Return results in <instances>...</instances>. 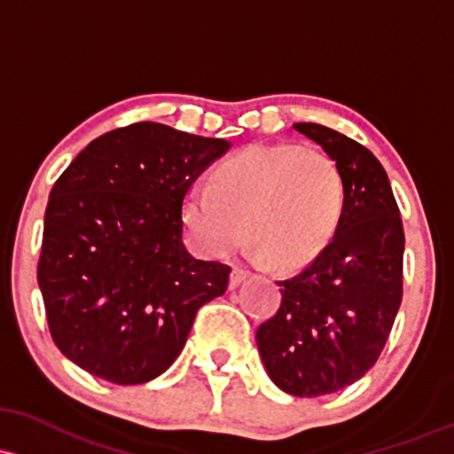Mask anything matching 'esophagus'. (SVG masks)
I'll return each instance as SVG.
<instances>
[{
  "label": "esophagus",
  "mask_w": 454,
  "mask_h": 454,
  "mask_svg": "<svg viewBox=\"0 0 454 454\" xmlns=\"http://www.w3.org/2000/svg\"><path fill=\"white\" fill-rule=\"evenodd\" d=\"M246 280H247V271H243L241 267L232 269V273H231V288H237L239 284H243Z\"/></svg>",
  "instance_id": "esophagus-1"
}]
</instances>
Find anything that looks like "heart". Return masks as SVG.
Returning <instances> with one entry per match:
<instances>
[{
  "label": "heart",
  "mask_w": 454,
  "mask_h": 454,
  "mask_svg": "<svg viewBox=\"0 0 454 454\" xmlns=\"http://www.w3.org/2000/svg\"><path fill=\"white\" fill-rule=\"evenodd\" d=\"M345 208L336 161L297 144L254 146L217 168L183 204L189 241L204 256L235 252L247 235L258 261L295 267L330 243Z\"/></svg>",
  "instance_id": "heart-1"
}]
</instances>
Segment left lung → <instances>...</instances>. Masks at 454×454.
I'll use <instances>...</instances> for the list:
<instances>
[{"label": "left lung", "mask_w": 454, "mask_h": 454, "mask_svg": "<svg viewBox=\"0 0 454 454\" xmlns=\"http://www.w3.org/2000/svg\"><path fill=\"white\" fill-rule=\"evenodd\" d=\"M336 161L345 208L332 241L297 276L256 330L262 364L293 396L342 390L375 366L403 300L405 232L387 174L368 148L330 127L293 124Z\"/></svg>", "instance_id": "obj_1"}]
</instances>
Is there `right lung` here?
Returning <instances> with one entry per match:
<instances>
[{"instance_id": "1", "label": "right lung", "mask_w": 454, "mask_h": 454, "mask_svg": "<svg viewBox=\"0 0 454 454\" xmlns=\"http://www.w3.org/2000/svg\"><path fill=\"white\" fill-rule=\"evenodd\" d=\"M226 139L136 122L90 142L49 193L38 286L59 351L136 386L166 372L231 267L187 252L183 202Z\"/></svg>"}]
</instances>
